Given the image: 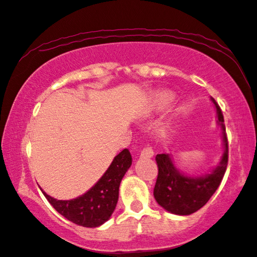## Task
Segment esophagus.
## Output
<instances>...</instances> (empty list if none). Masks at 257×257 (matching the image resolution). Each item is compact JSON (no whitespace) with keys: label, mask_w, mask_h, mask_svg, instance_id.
Here are the masks:
<instances>
[{"label":"esophagus","mask_w":257,"mask_h":257,"mask_svg":"<svg viewBox=\"0 0 257 257\" xmlns=\"http://www.w3.org/2000/svg\"><path fill=\"white\" fill-rule=\"evenodd\" d=\"M141 158H152L154 157V150L150 147H147L143 151H141Z\"/></svg>","instance_id":"34e87169"}]
</instances>
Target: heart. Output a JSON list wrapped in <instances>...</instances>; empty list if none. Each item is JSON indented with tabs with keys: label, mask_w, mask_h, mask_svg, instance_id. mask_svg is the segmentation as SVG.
<instances>
[{
	"label": "heart",
	"mask_w": 257,
	"mask_h": 257,
	"mask_svg": "<svg viewBox=\"0 0 257 257\" xmlns=\"http://www.w3.org/2000/svg\"><path fill=\"white\" fill-rule=\"evenodd\" d=\"M172 99H173V95H172V94H169V92H168V94L163 95V96L160 98V99L156 102L155 108L161 109V108H163L165 106H167L169 102H171Z\"/></svg>",
	"instance_id": "obj_1"
}]
</instances>
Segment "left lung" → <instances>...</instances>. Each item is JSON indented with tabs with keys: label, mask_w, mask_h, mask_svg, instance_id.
Wrapping results in <instances>:
<instances>
[{
	"label": "left lung",
	"mask_w": 257,
	"mask_h": 257,
	"mask_svg": "<svg viewBox=\"0 0 257 257\" xmlns=\"http://www.w3.org/2000/svg\"><path fill=\"white\" fill-rule=\"evenodd\" d=\"M216 111V122L221 128L223 155L220 162L210 173L194 177L180 171L174 165L171 155H157L158 178L154 189V196L158 204L166 211L177 215H190L205 205L222 181L226 170L228 146L225 134L224 119L214 98L210 97Z\"/></svg>",
	"instance_id": "left-lung-1"
}]
</instances>
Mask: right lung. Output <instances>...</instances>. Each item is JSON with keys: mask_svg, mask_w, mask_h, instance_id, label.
Segmentation results:
<instances>
[{"mask_svg": "<svg viewBox=\"0 0 257 257\" xmlns=\"http://www.w3.org/2000/svg\"><path fill=\"white\" fill-rule=\"evenodd\" d=\"M133 163L128 149H123L113 158L102 177L87 191L72 200H57L42 190L47 201L59 214L75 224L97 227L110 219L116 209L119 185Z\"/></svg>", "mask_w": 257, "mask_h": 257, "instance_id": "add662e5", "label": "right lung"}]
</instances>
